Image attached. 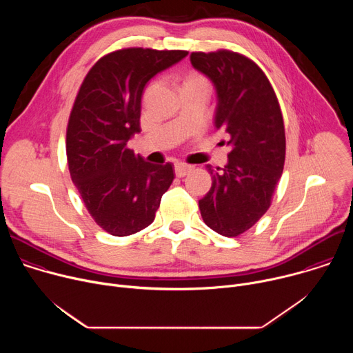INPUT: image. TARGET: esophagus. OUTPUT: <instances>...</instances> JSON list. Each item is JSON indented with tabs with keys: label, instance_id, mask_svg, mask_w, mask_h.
<instances>
[{
	"label": "esophagus",
	"instance_id": "34e87169",
	"mask_svg": "<svg viewBox=\"0 0 353 353\" xmlns=\"http://www.w3.org/2000/svg\"><path fill=\"white\" fill-rule=\"evenodd\" d=\"M191 170H192V166H190V165H185V163H181V162H179V163L174 165V172H176V176H177V177H184V176H187Z\"/></svg>",
	"mask_w": 353,
	"mask_h": 353
}]
</instances>
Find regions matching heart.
<instances>
[{"label":"heart","mask_w":353,"mask_h":353,"mask_svg":"<svg viewBox=\"0 0 353 353\" xmlns=\"http://www.w3.org/2000/svg\"><path fill=\"white\" fill-rule=\"evenodd\" d=\"M195 82H207L203 77L198 75V74H188L184 79V85L187 83H195Z\"/></svg>","instance_id":"heart-1"}]
</instances>
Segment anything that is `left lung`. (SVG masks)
<instances>
[{"label": "left lung", "mask_w": 353, "mask_h": 353, "mask_svg": "<svg viewBox=\"0 0 353 353\" xmlns=\"http://www.w3.org/2000/svg\"><path fill=\"white\" fill-rule=\"evenodd\" d=\"M191 64L215 85L216 128L228 132V165L208 168L212 185L199 211L207 226L236 237L271 207L285 165V125L275 90L264 71L248 57L230 52H194Z\"/></svg>", "instance_id": "left-lung-1"}]
</instances>
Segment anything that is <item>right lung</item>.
<instances>
[{
  "label": "right lung",
  "mask_w": 353,
  "mask_h": 353,
  "mask_svg": "<svg viewBox=\"0 0 353 353\" xmlns=\"http://www.w3.org/2000/svg\"><path fill=\"white\" fill-rule=\"evenodd\" d=\"M187 54L185 50H116L94 63L78 90L67 125L68 169L93 221L113 236L152 223L174 179L172 163L145 162L128 141L141 131L146 82Z\"/></svg>",
  "instance_id": "right-lung-1"
}]
</instances>
